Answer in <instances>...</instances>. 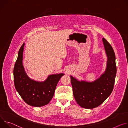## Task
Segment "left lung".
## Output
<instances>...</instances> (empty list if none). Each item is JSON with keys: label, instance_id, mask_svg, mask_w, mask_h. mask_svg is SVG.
Wrapping results in <instances>:
<instances>
[{"label": "left lung", "instance_id": "8db88e82", "mask_svg": "<svg viewBox=\"0 0 128 128\" xmlns=\"http://www.w3.org/2000/svg\"><path fill=\"white\" fill-rule=\"evenodd\" d=\"M107 57L105 72L94 81H79L70 76L73 94L77 104L82 108L92 109L102 104L111 94L116 74V55L112 47L102 38Z\"/></svg>", "mask_w": 128, "mask_h": 128}]
</instances>
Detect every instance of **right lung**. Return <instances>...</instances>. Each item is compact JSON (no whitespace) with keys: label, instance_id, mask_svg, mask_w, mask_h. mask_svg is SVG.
<instances>
[{"label":"right lung","instance_id":"obj_1","mask_svg":"<svg viewBox=\"0 0 128 128\" xmlns=\"http://www.w3.org/2000/svg\"><path fill=\"white\" fill-rule=\"evenodd\" d=\"M25 44L19 49L14 68V81L16 90L24 101L34 107H42L48 104L53 96L57 84L64 73L49 75L44 81L30 79L23 65V53Z\"/></svg>","mask_w":128,"mask_h":128}]
</instances>
